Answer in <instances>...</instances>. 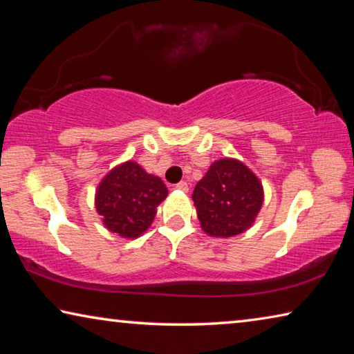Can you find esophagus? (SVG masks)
<instances>
[{"instance_id":"esophagus-1","label":"esophagus","mask_w":354,"mask_h":354,"mask_svg":"<svg viewBox=\"0 0 354 354\" xmlns=\"http://www.w3.org/2000/svg\"><path fill=\"white\" fill-rule=\"evenodd\" d=\"M175 189L183 190V192H187V190H189V185H187V183H185V181H181V183H178V184L175 185Z\"/></svg>"}]
</instances>
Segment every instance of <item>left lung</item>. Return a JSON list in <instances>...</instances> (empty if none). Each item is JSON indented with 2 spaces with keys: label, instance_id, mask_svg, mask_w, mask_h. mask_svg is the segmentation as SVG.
I'll list each match as a JSON object with an SVG mask.
<instances>
[{
  "label": "left lung",
  "instance_id": "8db88e82",
  "mask_svg": "<svg viewBox=\"0 0 354 354\" xmlns=\"http://www.w3.org/2000/svg\"><path fill=\"white\" fill-rule=\"evenodd\" d=\"M201 227L209 236L232 237L248 230L262 206L259 179L242 162H214L195 185L194 195Z\"/></svg>",
  "mask_w": 354,
  "mask_h": 354
}]
</instances>
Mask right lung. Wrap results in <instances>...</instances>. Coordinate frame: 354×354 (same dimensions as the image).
<instances>
[{
	"label": "right lung",
	"instance_id": "1",
	"mask_svg": "<svg viewBox=\"0 0 354 354\" xmlns=\"http://www.w3.org/2000/svg\"><path fill=\"white\" fill-rule=\"evenodd\" d=\"M162 179L148 173L136 162L113 169L97 190V211L106 227L122 237H137L151 225L156 207L165 200Z\"/></svg>",
	"mask_w": 354,
	"mask_h": 354
}]
</instances>
